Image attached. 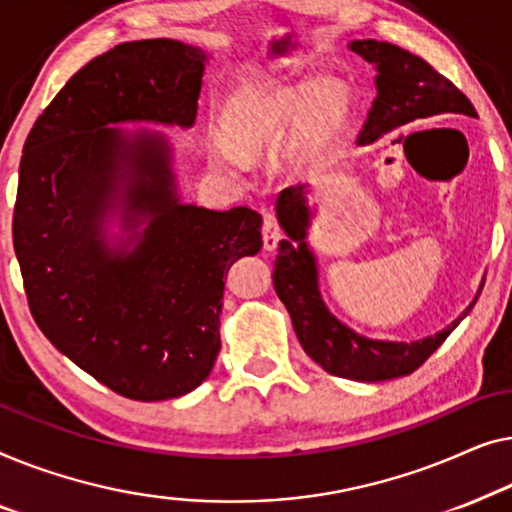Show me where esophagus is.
<instances>
[{
    "instance_id": "esophagus-1",
    "label": "esophagus",
    "mask_w": 512,
    "mask_h": 512,
    "mask_svg": "<svg viewBox=\"0 0 512 512\" xmlns=\"http://www.w3.org/2000/svg\"><path fill=\"white\" fill-rule=\"evenodd\" d=\"M262 241H264V250H276L278 241H280V227L276 222V215H273L271 211H264Z\"/></svg>"
}]
</instances>
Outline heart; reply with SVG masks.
<instances>
[{
  "label": "heart",
  "mask_w": 512,
  "mask_h": 512,
  "mask_svg": "<svg viewBox=\"0 0 512 512\" xmlns=\"http://www.w3.org/2000/svg\"><path fill=\"white\" fill-rule=\"evenodd\" d=\"M350 106V88L338 78H320L311 88L301 83H259L236 97L225 118V136L234 155L250 157L287 139L304 121L301 150H308L343 127ZM234 155H227V160L234 162Z\"/></svg>",
  "instance_id": "obj_1"
}]
</instances>
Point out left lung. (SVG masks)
Here are the masks:
<instances>
[{
  "instance_id": "8db88e82",
  "label": "left lung",
  "mask_w": 512,
  "mask_h": 512,
  "mask_svg": "<svg viewBox=\"0 0 512 512\" xmlns=\"http://www.w3.org/2000/svg\"><path fill=\"white\" fill-rule=\"evenodd\" d=\"M352 53L376 67V99L359 132V143L378 141L406 122L431 118L441 113H459L475 118L473 104L448 78L408 50L376 39H355L348 43ZM311 185L287 187L276 199V218L287 239L278 243L273 264V287L292 318V327L306 355L331 376L378 383L413 373L434 355L459 322L471 313L482 292V280L466 311L448 327L424 336L420 341H380L357 334L329 311L320 292V269L308 229L315 218L311 206Z\"/></svg>"
}]
</instances>
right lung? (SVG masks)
I'll list each match as a JSON object with an SVG mask.
<instances>
[{
    "label": "right lung",
    "instance_id": "add662e5",
    "mask_svg": "<svg viewBox=\"0 0 512 512\" xmlns=\"http://www.w3.org/2000/svg\"><path fill=\"white\" fill-rule=\"evenodd\" d=\"M208 57L174 39L120 43L57 92L20 160L13 248L34 320L127 399H176L211 376L225 276L262 248L253 208L185 204L167 134L118 127L190 129Z\"/></svg>",
    "mask_w": 512,
    "mask_h": 512
}]
</instances>
